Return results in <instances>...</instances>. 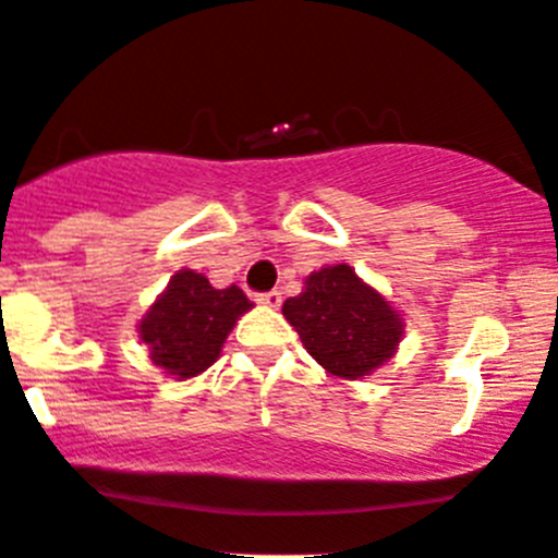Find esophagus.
I'll list each match as a JSON object with an SVG mask.
<instances>
[{
    "instance_id": "34e87169",
    "label": "esophagus",
    "mask_w": 558,
    "mask_h": 558,
    "mask_svg": "<svg viewBox=\"0 0 558 558\" xmlns=\"http://www.w3.org/2000/svg\"><path fill=\"white\" fill-rule=\"evenodd\" d=\"M255 301L263 303V306H268V308H279L281 306V292L279 290L260 292V295H255Z\"/></svg>"
}]
</instances>
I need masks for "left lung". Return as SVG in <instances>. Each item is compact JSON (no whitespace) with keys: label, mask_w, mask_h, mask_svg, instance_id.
Returning <instances> with one entry per match:
<instances>
[{"label":"left lung","mask_w":558,"mask_h":558,"mask_svg":"<svg viewBox=\"0 0 558 558\" xmlns=\"http://www.w3.org/2000/svg\"><path fill=\"white\" fill-rule=\"evenodd\" d=\"M281 312L308 354L343 378H363L387 363L403 336L400 314L343 263L314 271Z\"/></svg>","instance_id":"1"}]
</instances>
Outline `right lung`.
I'll return each instance as SVG.
<instances>
[{"instance_id": "1", "label": "right lung", "mask_w": 558, "mask_h": 558, "mask_svg": "<svg viewBox=\"0 0 558 558\" xmlns=\"http://www.w3.org/2000/svg\"><path fill=\"white\" fill-rule=\"evenodd\" d=\"M252 303L236 284L215 290L195 271H180L142 319L140 336L155 365L180 378L204 373L220 357L228 332Z\"/></svg>"}]
</instances>
